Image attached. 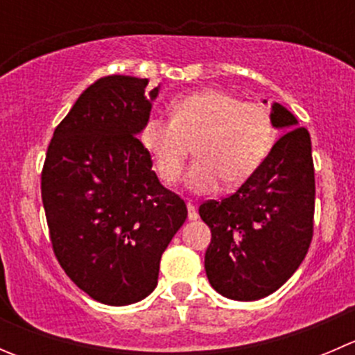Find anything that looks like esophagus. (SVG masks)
I'll use <instances>...</instances> for the list:
<instances>
[{
  "label": "esophagus",
  "mask_w": 355,
  "mask_h": 355,
  "mask_svg": "<svg viewBox=\"0 0 355 355\" xmlns=\"http://www.w3.org/2000/svg\"><path fill=\"white\" fill-rule=\"evenodd\" d=\"M187 209H189V220L191 221H194V220H198L199 218V214H198V211H196V206L192 202H187Z\"/></svg>",
  "instance_id": "esophagus-1"
}]
</instances>
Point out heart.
Here are the masks:
<instances>
[{
  "label": "heart",
  "instance_id": "heart-1",
  "mask_svg": "<svg viewBox=\"0 0 355 355\" xmlns=\"http://www.w3.org/2000/svg\"><path fill=\"white\" fill-rule=\"evenodd\" d=\"M170 116L149 114L141 144L164 184L180 178L192 144L198 157L185 173V185L194 194L214 192L223 180L230 185L245 182L273 144L270 110L221 89L180 96L171 103Z\"/></svg>",
  "mask_w": 355,
  "mask_h": 355
}]
</instances>
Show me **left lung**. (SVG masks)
Returning <instances> with one entry per match:
<instances>
[{"instance_id": "left-lung-1", "label": "left lung", "mask_w": 355, "mask_h": 355, "mask_svg": "<svg viewBox=\"0 0 355 355\" xmlns=\"http://www.w3.org/2000/svg\"><path fill=\"white\" fill-rule=\"evenodd\" d=\"M275 142L235 194L200 204L211 228L207 280L223 297L257 300L295 273L313 239L314 166L309 132L280 103L271 105Z\"/></svg>"}]
</instances>
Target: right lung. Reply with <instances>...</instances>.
Here are the masks:
<instances>
[{
	"instance_id": "right-lung-1",
	"label": "right lung",
	"mask_w": 355,
	"mask_h": 355,
	"mask_svg": "<svg viewBox=\"0 0 355 355\" xmlns=\"http://www.w3.org/2000/svg\"><path fill=\"white\" fill-rule=\"evenodd\" d=\"M110 75L55 128L41 175L53 250L78 288L108 306L146 299L187 206L153 171L137 135L159 85Z\"/></svg>"
}]
</instances>
